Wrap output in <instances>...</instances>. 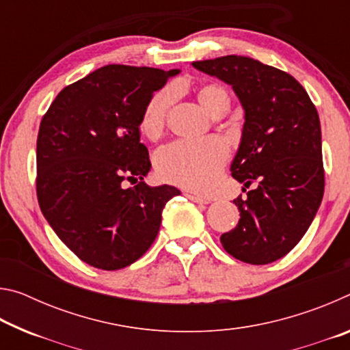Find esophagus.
Masks as SVG:
<instances>
[{"instance_id":"34e87169","label":"esophagus","mask_w":350,"mask_h":350,"mask_svg":"<svg viewBox=\"0 0 350 350\" xmlns=\"http://www.w3.org/2000/svg\"><path fill=\"white\" fill-rule=\"evenodd\" d=\"M185 196L189 199V200H193V202H196V204H210V200L208 199H205V198H202V196H198V194H194V193H185Z\"/></svg>"}]
</instances>
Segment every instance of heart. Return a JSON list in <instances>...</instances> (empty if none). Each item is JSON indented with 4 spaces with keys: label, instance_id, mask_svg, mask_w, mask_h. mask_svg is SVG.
<instances>
[{
    "label": "heart",
    "instance_id": "1",
    "mask_svg": "<svg viewBox=\"0 0 350 350\" xmlns=\"http://www.w3.org/2000/svg\"><path fill=\"white\" fill-rule=\"evenodd\" d=\"M196 97L200 106L213 117L228 111L230 98L224 88L216 83H205L199 86ZM173 100L174 92L168 88L152 94L140 117L142 133L148 137H156L162 133ZM227 157V146L217 139L174 142L157 152L156 168L163 180L205 191L215 183Z\"/></svg>",
    "mask_w": 350,
    "mask_h": 350
}]
</instances>
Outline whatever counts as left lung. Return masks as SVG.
I'll use <instances>...</instances> for the list:
<instances>
[{"label": "left lung", "mask_w": 350, "mask_h": 350, "mask_svg": "<svg viewBox=\"0 0 350 350\" xmlns=\"http://www.w3.org/2000/svg\"><path fill=\"white\" fill-rule=\"evenodd\" d=\"M198 70L233 88L245 122L232 176L248 188L236 198L239 222L222 247L247 264L264 265L292 250L321 205V125L309 94L292 75L241 55L194 62ZM244 188V189H245Z\"/></svg>", "instance_id": "1"}]
</instances>
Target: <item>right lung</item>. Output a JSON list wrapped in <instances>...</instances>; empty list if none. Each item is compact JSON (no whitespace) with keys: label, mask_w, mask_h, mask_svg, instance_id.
<instances>
[{"label":"right lung","mask_w":350,"mask_h":350,"mask_svg":"<svg viewBox=\"0 0 350 350\" xmlns=\"http://www.w3.org/2000/svg\"><path fill=\"white\" fill-rule=\"evenodd\" d=\"M179 72L108 64L64 88L40 123L41 213L92 267L135 262L156 239L163 206L180 194L144 182L151 162L139 128L148 100ZM125 180L136 185L125 189Z\"/></svg>","instance_id":"1"}]
</instances>
